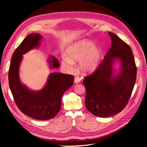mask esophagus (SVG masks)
I'll return each mask as SVG.
<instances>
[{"instance_id":"esophagus-1","label":"esophagus","mask_w":147,"mask_h":147,"mask_svg":"<svg viewBox=\"0 0 147 147\" xmlns=\"http://www.w3.org/2000/svg\"><path fill=\"white\" fill-rule=\"evenodd\" d=\"M81 81H82V79L79 78V77H76L74 78V83L76 84L80 83Z\"/></svg>"}]
</instances>
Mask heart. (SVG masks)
<instances>
[{
    "instance_id": "obj_1",
    "label": "heart",
    "mask_w": 147,
    "mask_h": 147,
    "mask_svg": "<svg viewBox=\"0 0 147 147\" xmlns=\"http://www.w3.org/2000/svg\"><path fill=\"white\" fill-rule=\"evenodd\" d=\"M66 55H62L61 64L67 71L73 70L74 62H79L80 70L88 74L95 71L101 64L103 51L95 43L88 39H82L68 46Z\"/></svg>"
}]
</instances>
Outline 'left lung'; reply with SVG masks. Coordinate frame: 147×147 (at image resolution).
Instances as JSON below:
<instances>
[{"mask_svg": "<svg viewBox=\"0 0 147 147\" xmlns=\"http://www.w3.org/2000/svg\"><path fill=\"white\" fill-rule=\"evenodd\" d=\"M111 48L96 70L86 77L85 105L95 116L108 117L124 109L136 79V67L129 46L115 34L108 32ZM117 63L118 68L115 67Z\"/></svg>", "mask_w": 147, "mask_h": 147, "instance_id": "left-lung-1", "label": "left lung"}]
</instances>
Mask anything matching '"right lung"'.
<instances>
[{
    "label": "right lung",
    "mask_w": 147,
    "mask_h": 147,
    "mask_svg": "<svg viewBox=\"0 0 147 147\" xmlns=\"http://www.w3.org/2000/svg\"><path fill=\"white\" fill-rule=\"evenodd\" d=\"M42 39L39 33H31L24 38L12 56L8 78L14 101L20 111L33 119L46 120L53 118L59 113L62 96L73 86L74 77L61 73H51L43 88L38 90L30 89L22 83L20 67L23 55L38 48ZM47 62L50 69H57L59 67L58 59L54 56L50 55Z\"/></svg>",
    "instance_id": "right-lung-1"
}]
</instances>
